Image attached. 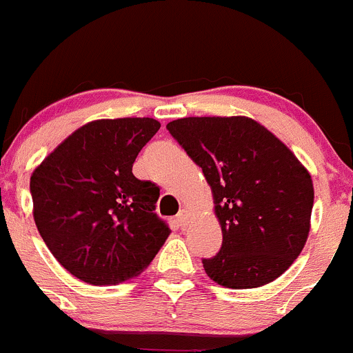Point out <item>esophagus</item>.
<instances>
[{"label":"esophagus","instance_id":"34e87169","mask_svg":"<svg viewBox=\"0 0 353 353\" xmlns=\"http://www.w3.org/2000/svg\"><path fill=\"white\" fill-rule=\"evenodd\" d=\"M176 221H178V226L185 228V226L188 225V221H190V211H188V209H181L176 216Z\"/></svg>","mask_w":353,"mask_h":353}]
</instances>
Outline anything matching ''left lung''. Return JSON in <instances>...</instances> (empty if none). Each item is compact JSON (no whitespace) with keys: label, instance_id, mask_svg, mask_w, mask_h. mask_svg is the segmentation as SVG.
Returning <instances> with one entry per match:
<instances>
[{"label":"left lung","instance_id":"8db88e82","mask_svg":"<svg viewBox=\"0 0 353 353\" xmlns=\"http://www.w3.org/2000/svg\"><path fill=\"white\" fill-rule=\"evenodd\" d=\"M201 166L212 192L223 245L204 270L233 290L280 278L302 252L314 187L296 156L249 117H188L166 125Z\"/></svg>","mask_w":353,"mask_h":353}]
</instances>
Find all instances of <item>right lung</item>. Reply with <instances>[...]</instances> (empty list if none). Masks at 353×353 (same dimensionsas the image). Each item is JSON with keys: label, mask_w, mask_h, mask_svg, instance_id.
I'll return each mask as SVG.
<instances>
[{"label": "right lung", "mask_w": 353, "mask_h": 353, "mask_svg": "<svg viewBox=\"0 0 353 353\" xmlns=\"http://www.w3.org/2000/svg\"><path fill=\"white\" fill-rule=\"evenodd\" d=\"M159 127L154 118L89 121L32 172L37 230L58 263L85 283L139 276L172 233L152 212L159 188L132 173Z\"/></svg>", "instance_id": "obj_1"}]
</instances>
